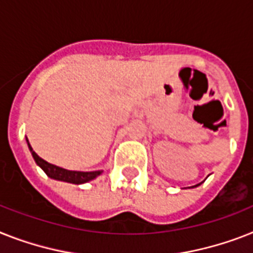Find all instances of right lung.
I'll use <instances>...</instances> for the list:
<instances>
[{
	"instance_id": "right-lung-1",
	"label": "right lung",
	"mask_w": 253,
	"mask_h": 253,
	"mask_svg": "<svg viewBox=\"0 0 253 253\" xmlns=\"http://www.w3.org/2000/svg\"><path fill=\"white\" fill-rule=\"evenodd\" d=\"M28 143V140H27ZM28 148H30L32 157H34L35 162L40 166L41 169L44 170L45 174L55 180H62V182H67V183H74V184H82L87 183L89 180L94 179L96 176H98L102 173V170H96V171H74V170H66L59 166H55L53 164H49L41 157H39L34 152V149L31 148L30 143H28Z\"/></svg>"
}]
</instances>
